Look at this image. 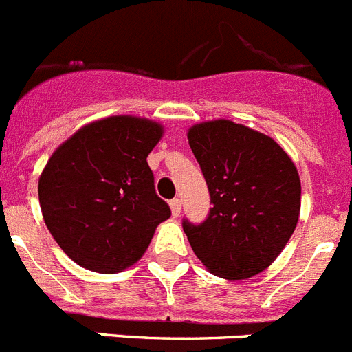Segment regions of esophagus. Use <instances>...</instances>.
<instances>
[{
  "mask_svg": "<svg viewBox=\"0 0 352 352\" xmlns=\"http://www.w3.org/2000/svg\"><path fill=\"white\" fill-rule=\"evenodd\" d=\"M170 208H172V215L173 217H179L180 212H182V201L179 198H173L170 201Z\"/></svg>",
  "mask_w": 352,
  "mask_h": 352,
  "instance_id": "34e87169",
  "label": "esophagus"
}]
</instances>
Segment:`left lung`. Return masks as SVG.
Returning a JSON list of instances; mask_svg holds the SVG:
<instances>
[{"label":"left lung","mask_w":352,"mask_h":352,"mask_svg":"<svg viewBox=\"0 0 352 352\" xmlns=\"http://www.w3.org/2000/svg\"><path fill=\"white\" fill-rule=\"evenodd\" d=\"M188 140L214 207L201 224L184 221V233L210 274L254 277L283 252L298 223V170L274 138L228 119L191 126Z\"/></svg>","instance_id":"1"}]
</instances>
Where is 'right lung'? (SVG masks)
Here are the masks:
<instances>
[{
  "instance_id": "add662e5",
  "label": "right lung",
  "mask_w": 352,
  "mask_h": 352,
  "mask_svg": "<svg viewBox=\"0 0 352 352\" xmlns=\"http://www.w3.org/2000/svg\"><path fill=\"white\" fill-rule=\"evenodd\" d=\"M163 131L145 117H107L82 126L47 161L38 180L43 221L82 268L126 270L172 214L147 164Z\"/></svg>"
}]
</instances>
